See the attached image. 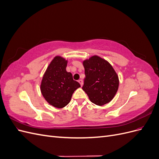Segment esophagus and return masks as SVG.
Instances as JSON below:
<instances>
[{
    "mask_svg": "<svg viewBox=\"0 0 159 159\" xmlns=\"http://www.w3.org/2000/svg\"><path fill=\"white\" fill-rule=\"evenodd\" d=\"M78 82L80 84L81 86L83 85V80H78Z\"/></svg>",
    "mask_w": 159,
    "mask_h": 159,
    "instance_id": "esophagus-1",
    "label": "esophagus"
}]
</instances>
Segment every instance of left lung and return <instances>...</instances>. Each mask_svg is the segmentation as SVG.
<instances>
[{"label": "left lung", "instance_id": "obj_1", "mask_svg": "<svg viewBox=\"0 0 159 159\" xmlns=\"http://www.w3.org/2000/svg\"><path fill=\"white\" fill-rule=\"evenodd\" d=\"M85 78L82 87L90 101L103 105L113 99L119 88L116 72L108 61L93 56L84 61Z\"/></svg>", "mask_w": 159, "mask_h": 159}]
</instances>
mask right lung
<instances>
[{"mask_svg":"<svg viewBox=\"0 0 159 159\" xmlns=\"http://www.w3.org/2000/svg\"><path fill=\"white\" fill-rule=\"evenodd\" d=\"M67 61L60 56H56L43 76L40 89L48 103L57 108L68 105L74 91L80 84L73 79L70 72L66 71Z\"/></svg>","mask_w":159,"mask_h":159,"instance_id":"1","label":"right lung"}]
</instances>
